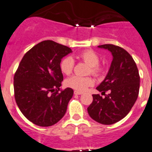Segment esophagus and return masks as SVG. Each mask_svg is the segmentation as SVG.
I'll list each match as a JSON object with an SVG mask.
<instances>
[{
  "mask_svg": "<svg viewBox=\"0 0 152 152\" xmlns=\"http://www.w3.org/2000/svg\"><path fill=\"white\" fill-rule=\"evenodd\" d=\"M74 94H75V95H81V94H83V93L82 92L78 91V90H75V91H74Z\"/></svg>",
  "mask_w": 152,
  "mask_h": 152,
  "instance_id": "obj_1",
  "label": "esophagus"
}]
</instances>
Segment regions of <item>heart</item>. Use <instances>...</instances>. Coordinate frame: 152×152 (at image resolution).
<instances>
[{
    "label": "heart",
    "mask_w": 152,
    "mask_h": 152,
    "mask_svg": "<svg viewBox=\"0 0 152 152\" xmlns=\"http://www.w3.org/2000/svg\"><path fill=\"white\" fill-rule=\"evenodd\" d=\"M77 58L84 61L90 66L91 72L94 75H97L101 72V68L98 66L100 62V58L95 52L91 50L84 51L77 56ZM74 67V59L71 56L64 58L60 62V69L65 75H69L72 73ZM94 83V80L89 76H72L67 78L65 81V84L68 87L72 88L78 91H84L89 86H93Z\"/></svg>",
    "instance_id": "heart-1"
}]
</instances>
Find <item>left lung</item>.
Wrapping results in <instances>:
<instances>
[{"label":"left lung","mask_w":152,"mask_h":152,"mask_svg":"<svg viewBox=\"0 0 152 152\" xmlns=\"http://www.w3.org/2000/svg\"><path fill=\"white\" fill-rule=\"evenodd\" d=\"M98 48L111 52L113 60L105 79L96 87L105 96L94 94L87 111L95 121L110 125L123 119L131 110L138 96L140 76L133 58L124 48L110 44ZM107 91L109 94H105Z\"/></svg>","instance_id":"obj_1"}]
</instances>
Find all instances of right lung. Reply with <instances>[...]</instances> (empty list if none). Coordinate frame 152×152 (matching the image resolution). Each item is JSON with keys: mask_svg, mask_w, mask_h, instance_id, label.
<instances>
[{"mask_svg": "<svg viewBox=\"0 0 152 152\" xmlns=\"http://www.w3.org/2000/svg\"><path fill=\"white\" fill-rule=\"evenodd\" d=\"M72 49L53 41L41 42L24 56L14 77L17 105L27 119L49 127L62 119L73 90L58 93L63 75L60 62Z\"/></svg>", "mask_w": 152, "mask_h": 152, "instance_id": "add662e5", "label": "right lung"}]
</instances>
